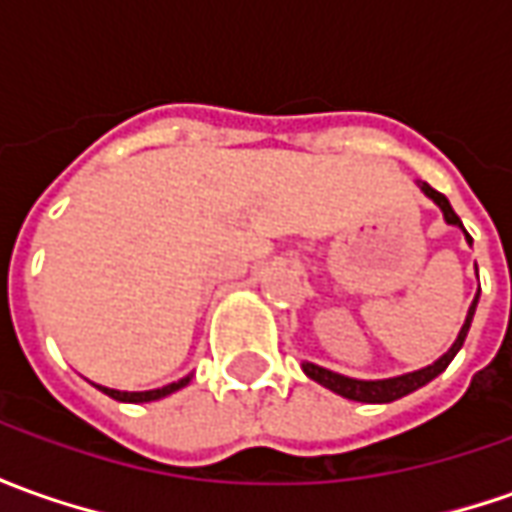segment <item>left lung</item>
Segmentation results:
<instances>
[{
    "label": "left lung",
    "mask_w": 512,
    "mask_h": 512,
    "mask_svg": "<svg viewBox=\"0 0 512 512\" xmlns=\"http://www.w3.org/2000/svg\"><path fill=\"white\" fill-rule=\"evenodd\" d=\"M420 190L426 193V196L443 210L446 215L448 224H454V227H462L460 215L451 210V204H448V198L443 193H437L431 184L420 182ZM465 238L471 241V235L465 232ZM476 302H479V294L474 297L471 302V308H468V316H465V325H462L460 336H457V342L451 344V350H448L446 356L437 358L431 367H423V370H417V373H409V375H398V378H387V381H356V378H347V375H339V373H330L325 367H316V364H302V370L308 378H314L316 384H322V387L333 389L336 395H342V398H350V401H361V403H389V401H398L403 395H409V392H415V389L426 387L431 378H437V375L446 370L448 364H451V358L460 353L462 342H465V336H468V328H471V319H474V311H476Z\"/></svg>",
    "instance_id": "1"
}]
</instances>
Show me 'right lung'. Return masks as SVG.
<instances>
[{
    "label": "right lung",
    "mask_w": 512,
    "mask_h": 512,
    "mask_svg": "<svg viewBox=\"0 0 512 512\" xmlns=\"http://www.w3.org/2000/svg\"><path fill=\"white\" fill-rule=\"evenodd\" d=\"M190 378H182V381H176V384H168V387L162 389H148V392H120V389H106L100 387L109 398L114 401H125V403H148V401H159V398H165L170 392H176V389H182Z\"/></svg>",
    "instance_id": "add662e5"
}]
</instances>
